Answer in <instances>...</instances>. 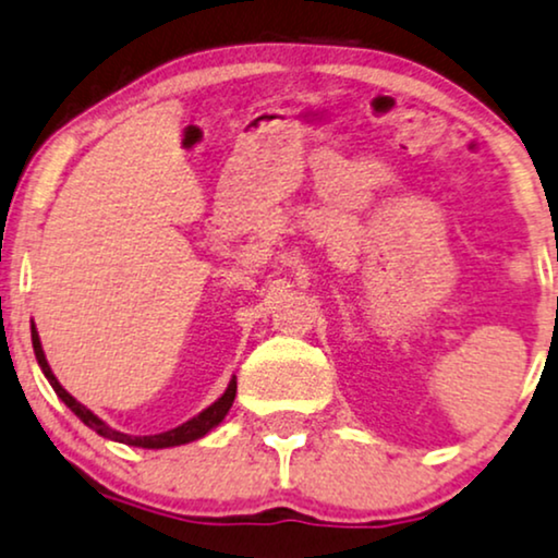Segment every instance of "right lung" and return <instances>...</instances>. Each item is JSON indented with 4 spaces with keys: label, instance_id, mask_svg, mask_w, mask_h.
<instances>
[{
    "label": "right lung",
    "instance_id": "right-lung-1",
    "mask_svg": "<svg viewBox=\"0 0 558 558\" xmlns=\"http://www.w3.org/2000/svg\"><path fill=\"white\" fill-rule=\"evenodd\" d=\"M31 336H33V352H36V360H38V364H40V369H44L46 380L51 383L53 390H57V396L69 405V409L74 411V414H77V416L82 418V422H85V424L89 426V429L98 432L100 437L113 439V442H123V445H132V447H147V450H162V447H175V445L194 442V439H202L204 435H209V432L215 429V426L227 416V411L232 409V401H235L238 380H235V377H232L230 385H227L225 393L219 396L217 401L209 405V409H204L202 414L194 416V418H189V422L181 424V426H175V429L162 432V435H147V437L123 435V432H119V429H111V426L102 422V418L95 416L93 411L87 409V405H82V403L77 401V398L69 396L66 390L61 388V383L57 380V375H53L51 367H48L46 354H44V347H40V339H38L36 326H31Z\"/></svg>",
    "mask_w": 558,
    "mask_h": 558
}]
</instances>
